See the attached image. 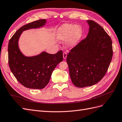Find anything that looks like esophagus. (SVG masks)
Returning <instances> with one entry per match:
<instances>
[{"label":"esophagus","mask_w":122,"mask_h":122,"mask_svg":"<svg viewBox=\"0 0 122 122\" xmlns=\"http://www.w3.org/2000/svg\"><path fill=\"white\" fill-rule=\"evenodd\" d=\"M67 53L66 52H64L63 53V58L64 60H66V58H67Z\"/></svg>","instance_id":"1"}]
</instances>
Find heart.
Here are the masks:
<instances>
[{"mask_svg": "<svg viewBox=\"0 0 122 122\" xmlns=\"http://www.w3.org/2000/svg\"><path fill=\"white\" fill-rule=\"evenodd\" d=\"M82 34L83 30L80 25L66 23L57 29L56 38L60 41L67 40L66 46L73 47L78 43Z\"/></svg>", "mask_w": 122, "mask_h": 122, "instance_id": "b5f03b06", "label": "heart"}]
</instances>
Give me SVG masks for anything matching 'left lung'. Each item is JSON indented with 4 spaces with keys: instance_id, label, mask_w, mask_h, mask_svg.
<instances>
[{
    "instance_id": "left-lung-1",
    "label": "left lung",
    "mask_w": 122,
    "mask_h": 122,
    "mask_svg": "<svg viewBox=\"0 0 122 122\" xmlns=\"http://www.w3.org/2000/svg\"><path fill=\"white\" fill-rule=\"evenodd\" d=\"M89 31L68 54L69 74L76 87L92 86L100 81L107 71L112 57V41L100 25L87 20Z\"/></svg>"
}]
</instances>
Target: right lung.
I'll list each match as a JSON object with an SVG mask.
<instances>
[{
    "mask_svg": "<svg viewBox=\"0 0 122 122\" xmlns=\"http://www.w3.org/2000/svg\"><path fill=\"white\" fill-rule=\"evenodd\" d=\"M46 19L35 21L21 27L10 40L8 45L9 64L17 80L26 87L42 89L49 83L56 66L63 61L62 51L51 54L45 51L32 56H26L19 47V40L22 32L45 26Z\"/></svg>",
    "mask_w": 122,
    "mask_h": 122,
    "instance_id": "right-lung-1",
    "label": "right lung"
}]
</instances>
